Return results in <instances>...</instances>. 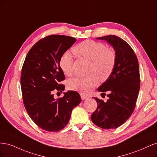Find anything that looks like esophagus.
<instances>
[{
  "label": "esophagus",
  "mask_w": 157,
  "mask_h": 157,
  "mask_svg": "<svg viewBox=\"0 0 157 157\" xmlns=\"http://www.w3.org/2000/svg\"><path fill=\"white\" fill-rule=\"evenodd\" d=\"M80 97H81V99H86L88 98V96H84V95L82 94H80Z\"/></svg>",
  "instance_id": "esophagus-1"
}]
</instances>
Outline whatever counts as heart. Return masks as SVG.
I'll use <instances>...</instances> for the list:
<instances>
[{"instance_id":"heart-1","label":"heart","mask_w":157,"mask_h":157,"mask_svg":"<svg viewBox=\"0 0 157 157\" xmlns=\"http://www.w3.org/2000/svg\"><path fill=\"white\" fill-rule=\"evenodd\" d=\"M73 53L91 61L89 73L85 77H76L68 82V88L81 94H88L98 82L105 81L111 75L115 68L116 55L106 46L94 40H84L73 48ZM73 57L69 51L65 52L61 56L59 65L63 73L69 76L73 72Z\"/></svg>"}]
</instances>
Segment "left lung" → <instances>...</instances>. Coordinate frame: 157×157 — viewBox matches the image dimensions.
<instances>
[{
    "label": "left lung",
    "instance_id": "left-lung-1",
    "mask_svg": "<svg viewBox=\"0 0 157 157\" xmlns=\"http://www.w3.org/2000/svg\"><path fill=\"white\" fill-rule=\"evenodd\" d=\"M96 39L112 46L116 62L110 77L98 88L102 97L107 93L109 99L104 102L94 98L98 105L91 120L103 129H114L124 124L135 109L140 88L138 61L134 50L121 38L110 35Z\"/></svg>",
    "mask_w": 157,
    "mask_h": 157
}]
</instances>
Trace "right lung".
I'll list each match as a JSON object with an SVG mask.
<instances>
[{
	"mask_svg": "<svg viewBox=\"0 0 157 157\" xmlns=\"http://www.w3.org/2000/svg\"><path fill=\"white\" fill-rule=\"evenodd\" d=\"M65 35H50L40 39L28 52L21 70L23 104L35 124L48 132H58L68 124L73 109L81 101L78 92L69 90L55 99L56 90L62 92L65 79L59 61L76 42Z\"/></svg>",
	"mask_w": 157,
	"mask_h": 157,
	"instance_id": "obj_1",
	"label": "right lung"
}]
</instances>
